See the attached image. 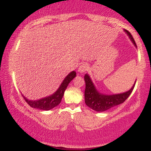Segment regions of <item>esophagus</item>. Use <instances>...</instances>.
Returning a JSON list of instances; mask_svg holds the SVG:
<instances>
[{"mask_svg":"<svg viewBox=\"0 0 151 151\" xmlns=\"http://www.w3.org/2000/svg\"><path fill=\"white\" fill-rule=\"evenodd\" d=\"M88 68H89V66L86 63H82L81 65L79 67V69H78V72L79 73H84L85 72L86 70H88Z\"/></svg>","mask_w":151,"mask_h":151,"instance_id":"34e87169","label":"esophagus"}]
</instances>
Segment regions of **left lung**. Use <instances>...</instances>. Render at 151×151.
Here are the masks:
<instances>
[{
  "label": "left lung",
  "instance_id": "obj_1",
  "mask_svg": "<svg viewBox=\"0 0 151 151\" xmlns=\"http://www.w3.org/2000/svg\"><path fill=\"white\" fill-rule=\"evenodd\" d=\"M124 31L128 35L131 40L132 41L135 47H137L136 42L131 34L128 30H124ZM84 81L86 83V88L85 91H84L85 104L96 111H105L112 107L124 103L132 92L135 84H136V83H134L132 88L126 92L118 93V94L106 95L99 93L96 90L91 78L87 74L84 75Z\"/></svg>",
  "mask_w": 151,
  "mask_h": 151
}]
</instances>
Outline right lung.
<instances>
[{"mask_svg":"<svg viewBox=\"0 0 151 151\" xmlns=\"http://www.w3.org/2000/svg\"><path fill=\"white\" fill-rule=\"evenodd\" d=\"M76 75H77V74H76V72L74 71H72V72H70L65 77V79H64L63 81H62L61 85L59 87V89L53 94L50 95V96H47V97H45L40 99L39 100L33 101V100L27 99L23 95H22V96H23L25 101L32 108L41 109V110L45 111L50 110V109H53L54 107L57 106L60 104V102L62 101V99L63 97L65 89H67L69 83L76 77Z\"/></svg>","mask_w":151,"mask_h":151,"instance_id":"1","label":"right lung"}]
</instances>
